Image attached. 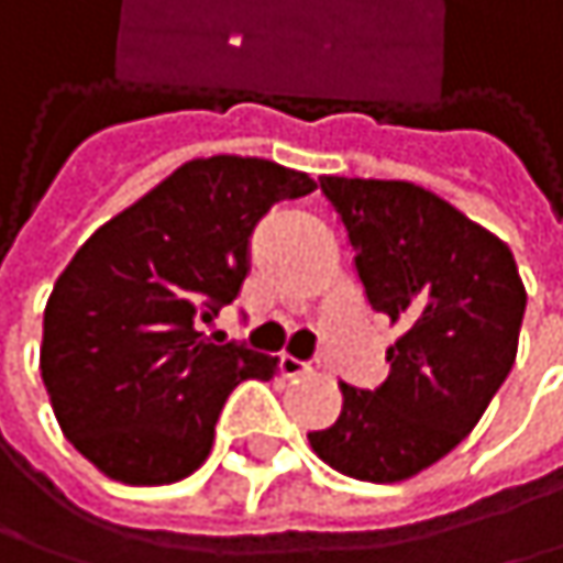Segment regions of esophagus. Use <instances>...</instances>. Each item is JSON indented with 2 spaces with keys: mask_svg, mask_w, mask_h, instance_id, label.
I'll return each instance as SVG.
<instances>
[{
  "mask_svg": "<svg viewBox=\"0 0 563 563\" xmlns=\"http://www.w3.org/2000/svg\"><path fill=\"white\" fill-rule=\"evenodd\" d=\"M309 372H312L309 362H299V358H292V355H280L283 378H302V375H309Z\"/></svg>",
  "mask_w": 563,
  "mask_h": 563,
  "instance_id": "obj_1",
  "label": "esophagus"
}]
</instances>
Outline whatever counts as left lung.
I'll return each instance as SVG.
<instances>
[{"label":"left lung","instance_id":"8db88e82","mask_svg":"<svg viewBox=\"0 0 563 563\" xmlns=\"http://www.w3.org/2000/svg\"><path fill=\"white\" fill-rule=\"evenodd\" d=\"M375 312L397 325L382 388H342L312 430L322 463L362 483H404L443 460L503 388L525 316L515 257L483 224L413 181L322 175Z\"/></svg>","mask_w":563,"mask_h":563}]
</instances>
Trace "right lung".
I'll return each mask as SVG.
<instances>
[{"mask_svg": "<svg viewBox=\"0 0 563 563\" xmlns=\"http://www.w3.org/2000/svg\"><path fill=\"white\" fill-rule=\"evenodd\" d=\"M316 181L254 156L191 159L70 257L45 306L42 382L64 437L103 476L169 486L211 453L228 394L277 358L211 342L251 271V234Z\"/></svg>", "mask_w": 563, "mask_h": 563, "instance_id": "1", "label": "right lung"}]
</instances>
